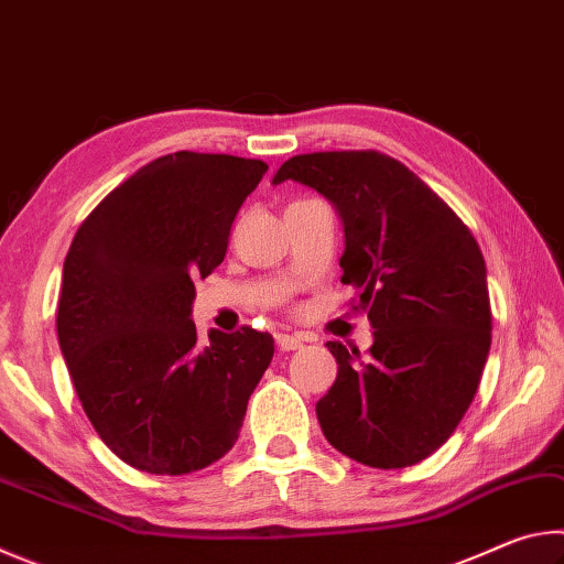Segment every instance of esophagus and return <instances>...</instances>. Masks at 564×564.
Listing matches in <instances>:
<instances>
[{
    "label": "esophagus",
    "instance_id": "34e87169",
    "mask_svg": "<svg viewBox=\"0 0 564 564\" xmlns=\"http://www.w3.org/2000/svg\"><path fill=\"white\" fill-rule=\"evenodd\" d=\"M275 343H279L281 350H299V348H303V338L291 336V333H279V336H275Z\"/></svg>",
    "mask_w": 564,
    "mask_h": 564
}]
</instances>
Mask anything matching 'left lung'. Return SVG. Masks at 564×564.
Segmentation results:
<instances>
[{
	"label": "left lung",
	"instance_id": "8db88e82",
	"mask_svg": "<svg viewBox=\"0 0 564 564\" xmlns=\"http://www.w3.org/2000/svg\"><path fill=\"white\" fill-rule=\"evenodd\" d=\"M299 181L336 208L340 283L360 291L368 356L338 340L336 383L316 403L326 441L362 465L408 467L460 423L490 352L488 271L467 226L413 171L378 151L293 156L273 184Z\"/></svg>",
	"mask_w": 564,
	"mask_h": 564
}]
</instances>
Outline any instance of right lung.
<instances>
[{
    "mask_svg": "<svg viewBox=\"0 0 564 564\" xmlns=\"http://www.w3.org/2000/svg\"><path fill=\"white\" fill-rule=\"evenodd\" d=\"M269 166L228 154L151 161L79 226L64 261L56 333L76 395L111 453L186 475L231 451L273 358V336L208 333L198 275L224 261L234 218Z\"/></svg>",
    "mask_w": 564,
    "mask_h": 564,
    "instance_id": "obj_1",
    "label": "right lung"
}]
</instances>
